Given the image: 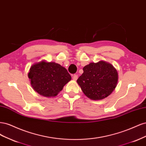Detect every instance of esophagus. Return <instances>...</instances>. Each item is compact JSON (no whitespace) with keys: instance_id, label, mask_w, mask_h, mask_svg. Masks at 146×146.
<instances>
[{"instance_id":"1","label":"esophagus","mask_w":146,"mask_h":146,"mask_svg":"<svg viewBox=\"0 0 146 146\" xmlns=\"http://www.w3.org/2000/svg\"><path fill=\"white\" fill-rule=\"evenodd\" d=\"M72 78H73V80H77V78H78V76L77 74H74L72 76Z\"/></svg>"}]
</instances>
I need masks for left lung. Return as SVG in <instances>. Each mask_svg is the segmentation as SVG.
Here are the masks:
<instances>
[{
    "label": "left lung",
    "mask_w": 146,
    "mask_h": 146,
    "mask_svg": "<svg viewBox=\"0 0 146 146\" xmlns=\"http://www.w3.org/2000/svg\"><path fill=\"white\" fill-rule=\"evenodd\" d=\"M77 82L83 93L94 100H102L112 93L118 81L117 70L104 61L91 63L83 68Z\"/></svg>",
    "instance_id": "left-lung-1"
}]
</instances>
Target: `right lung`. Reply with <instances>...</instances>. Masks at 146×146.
Masks as SVG:
<instances>
[{"label":"right lung","mask_w":146,"mask_h":146,"mask_svg":"<svg viewBox=\"0 0 146 146\" xmlns=\"http://www.w3.org/2000/svg\"><path fill=\"white\" fill-rule=\"evenodd\" d=\"M28 77L33 90L46 98L57 96L71 80L66 68L55 62L44 61L31 66Z\"/></svg>","instance_id":"obj_1"}]
</instances>
